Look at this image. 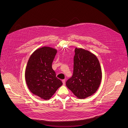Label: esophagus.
Returning <instances> with one entry per match:
<instances>
[{"label":"esophagus","mask_w":128,"mask_h":128,"mask_svg":"<svg viewBox=\"0 0 128 128\" xmlns=\"http://www.w3.org/2000/svg\"><path fill=\"white\" fill-rule=\"evenodd\" d=\"M62 83H63V85H65V80H62Z\"/></svg>","instance_id":"esophagus-1"}]
</instances>
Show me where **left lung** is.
Here are the masks:
<instances>
[{"label":"left lung","instance_id":"8db88e82","mask_svg":"<svg viewBox=\"0 0 128 128\" xmlns=\"http://www.w3.org/2000/svg\"><path fill=\"white\" fill-rule=\"evenodd\" d=\"M102 72L96 56L82 48H76L74 59V73L66 82L67 88L78 98L90 96L98 89Z\"/></svg>","mask_w":128,"mask_h":128}]
</instances>
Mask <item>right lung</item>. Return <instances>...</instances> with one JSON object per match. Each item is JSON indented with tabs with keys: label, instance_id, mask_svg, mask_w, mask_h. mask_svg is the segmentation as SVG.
I'll return each mask as SVG.
<instances>
[{
	"label": "right lung",
	"instance_id": "1",
	"mask_svg": "<svg viewBox=\"0 0 128 128\" xmlns=\"http://www.w3.org/2000/svg\"><path fill=\"white\" fill-rule=\"evenodd\" d=\"M56 52V49L48 46L37 49L30 55L26 69L25 78L29 90L45 100L50 99L63 84L52 68Z\"/></svg>",
	"mask_w": 128,
	"mask_h": 128
}]
</instances>
